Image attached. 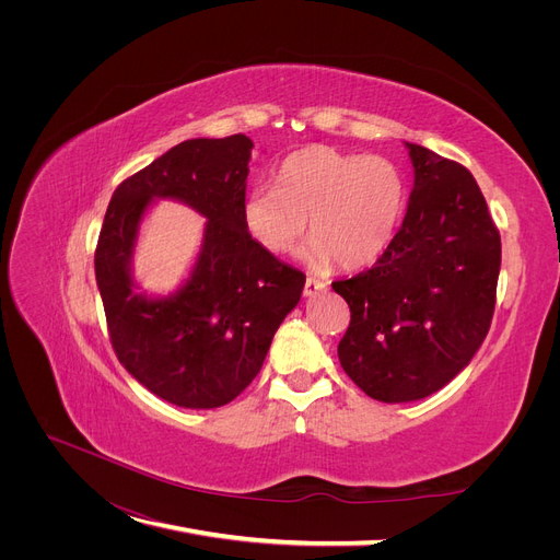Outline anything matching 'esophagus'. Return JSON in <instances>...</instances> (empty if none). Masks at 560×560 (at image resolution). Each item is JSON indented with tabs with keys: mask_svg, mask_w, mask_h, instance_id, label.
<instances>
[{
	"mask_svg": "<svg viewBox=\"0 0 560 560\" xmlns=\"http://www.w3.org/2000/svg\"><path fill=\"white\" fill-rule=\"evenodd\" d=\"M325 290H327V281L315 279V277L306 279V285H304V295L306 298H315V295H319V292H325Z\"/></svg>",
	"mask_w": 560,
	"mask_h": 560,
	"instance_id": "obj_1",
	"label": "esophagus"
}]
</instances>
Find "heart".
<instances>
[{"mask_svg": "<svg viewBox=\"0 0 560 560\" xmlns=\"http://www.w3.org/2000/svg\"><path fill=\"white\" fill-rule=\"evenodd\" d=\"M406 209V179L384 156L342 154L308 147L277 170V188L256 186L243 201L252 238L272 254H290L308 229L302 258L313 270H345L376 262L390 247Z\"/></svg>", "mask_w": 560, "mask_h": 560, "instance_id": "obj_1", "label": "heart"}]
</instances>
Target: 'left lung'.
Instances as JSON below:
<instances>
[{
	"instance_id": "obj_1",
	"label": "left lung",
	"mask_w": 560,
	"mask_h": 560,
	"mask_svg": "<svg viewBox=\"0 0 560 560\" xmlns=\"http://www.w3.org/2000/svg\"><path fill=\"white\" fill-rule=\"evenodd\" d=\"M406 218L370 270L336 281L351 322L338 345L347 376L372 399H424L460 374L486 340L502 265L488 203L463 165L406 142Z\"/></svg>"
}]
</instances>
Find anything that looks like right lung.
Listing matches in <instances>:
<instances>
[{
    "instance_id": "right-lung-1",
    "label": "right lung",
    "mask_w": 560,
    "mask_h": 560,
    "mask_svg": "<svg viewBox=\"0 0 560 560\" xmlns=\"http://www.w3.org/2000/svg\"><path fill=\"white\" fill-rule=\"evenodd\" d=\"M252 150L243 133L186 140L117 186L104 215L95 277L113 349L138 384L174 406L206 410L238 397L306 283L245 229ZM159 198L207 218L191 272L170 296L140 291L132 277L139 224Z\"/></svg>"
}]
</instances>
